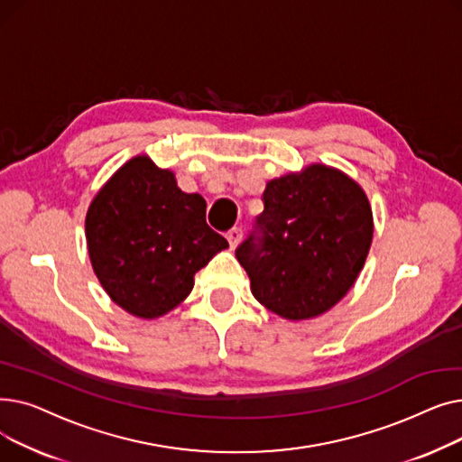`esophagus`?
<instances>
[{
    "label": "esophagus",
    "instance_id": "34e87169",
    "mask_svg": "<svg viewBox=\"0 0 462 462\" xmlns=\"http://www.w3.org/2000/svg\"><path fill=\"white\" fill-rule=\"evenodd\" d=\"M241 237H244V232H241L239 228H232V230L226 232V239H228V244H230V249H232V251L239 245Z\"/></svg>",
    "mask_w": 462,
    "mask_h": 462
}]
</instances>
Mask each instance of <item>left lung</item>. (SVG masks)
<instances>
[{
	"mask_svg": "<svg viewBox=\"0 0 462 462\" xmlns=\"http://www.w3.org/2000/svg\"><path fill=\"white\" fill-rule=\"evenodd\" d=\"M263 232L236 251L253 296L286 320L328 312L354 286L373 244V209L365 190L341 170L312 162L268 181Z\"/></svg>",
	"mask_w": 462,
	"mask_h": 462,
	"instance_id": "1",
	"label": "left lung"
}]
</instances>
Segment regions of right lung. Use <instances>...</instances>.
<instances>
[{"label":"right lung","mask_w":462,"mask_h":462,"mask_svg":"<svg viewBox=\"0 0 462 462\" xmlns=\"http://www.w3.org/2000/svg\"><path fill=\"white\" fill-rule=\"evenodd\" d=\"M91 268L110 300L136 319L176 309L194 273L228 241L206 223V200L183 192L172 170L148 155L119 166L86 213Z\"/></svg>","instance_id":"right-lung-1"}]
</instances>
